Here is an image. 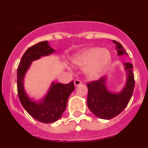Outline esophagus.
I'll use <instances>...</instances> for the list:
<instances>
[{"instance_id":"34e87169","label":"esophagus","mask_w":148,"mask_h":148,"mask_svg":"<svg viewBox=\"0 0 148 148\" xmlns=\"http://www.w3.org/2000/svg\"><path fill=\"white\" fill-rule=\"evenodd\" d=\"M82 84V82L79 80V79H75V82H74V84H75V86L80 85V84Z\"/></svg>"}]
</instances>
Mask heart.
<instances>
[{"instance_id": "obj_1", "label": "heart", "mask_w": 148, "mask_h": 148, "mask_svg": "<svg viewBox=\"0 0 148 148\" xmlns=\"http://www.w3.org/2000/svg\"><path fill=\"white\" fill-rule=\"evenodd\" d=\"M72 61L76 66H87L85 71L87 75L96 77L108 69L110 64L111 56L108 49L90 47L77 53Z\"/></svg>"}]
</instances>
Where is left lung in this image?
<instances>
[{
    "label": "left lung",
    "mask_w": 148,
    "mask_h": 148,
    "mask_svg": "<svg viewBox=\"0 0 148 148\" xmlns=\"http://www.w3.org/2000/svg\"><path fill=\"white\" fill-rule=\"evenodd\" d=\"M116 44L119 56L127 55L120 43L113 40ZM127 71V82L125 87L119 93H113L108 91L105 86L106 77L87 83L88 95L87 106L92 113L102 119H110L121 113L127 107L133 95L135 80L133 73V64L125 63Z\"/></svg>",
    "instance_id": "obj_1"
}]
</instances>
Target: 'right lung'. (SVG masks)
<instances>
[{
    "label": "right lung",
    "instance_id": "right-lung-1",
    "mask_svg": "<svg viewBox=\"0 0 148 148\" xmlns=\"http://www.w3.org/2000/svg\"><path fill=\"white\" fill-rule=\"evenodd\" d=\"M54 52L47 40L38 43L24 53L17 70L18 95L21 103L32 118L43 123L54 122L61 118L66 108L68 98L75 90L73 81L66 84L53 82L47 95L40 102H35L27 96L23 88V78L32 61Z\"/></svg>",
    "mask_w": 148,
    "mask_h": 148
}]
</instances>
